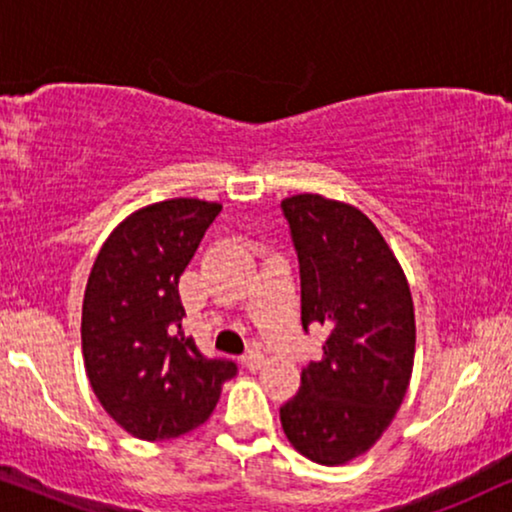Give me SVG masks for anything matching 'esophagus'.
Here are the masks:
<instances>
[{"label": "esophagus", "mask_w": 512, "mask_h": 512, "mask_svg": "<svg viewBox=\"0 0 512 512\" xmlns=\"http://www.w3.org/2000/svg\"><path fill=\"white\" fill-rule=\"evenodd\" d=\"M243 365L248 367V370H260V367L264 365V356H262V351L252 349V351L245 353V356H243Z\"/></svg>", "instance_id": "obj_1"}]
</instances>
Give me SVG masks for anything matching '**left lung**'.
Wrapping results in <instances>:
<instances>
[{"label": "left lung", "instance_id": "obj_1", "mask_svg": "<svg viewBox=\"0 0 512 512\" xmlns=\"http://www.w3.org/2000/svg\"><path fill=\"white\" fill-rule=\"evenodd\" d=\"M299 260L302 327L323 325V358L281 407L283 431L306 459L339 466L391 424L414 365V304L384 236L349 203L297 194L281 203Z\"/></svg>", "mask_w": 512, "mask_h": 512}]
</instances>
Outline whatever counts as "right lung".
I'll use <instances>...</instances> for the list:
<instances>
[{"label":"right lung","mask_w":512,"mask_h":512,"mask_svg":"<svg viewBox=\"0 0 512 512\" xmlns=\"http://www.w3.org/2000/svg\"><path fill=\"white\" fill-rule=\"evenodd\" d=\"M220 203L170 199L135 210L95 257L81 309V349L95 398L140 440L201 426L236 363L206 358L185 337L182 271Z\"/></svg>","instance_id":"add662e5"}]
</instances>
